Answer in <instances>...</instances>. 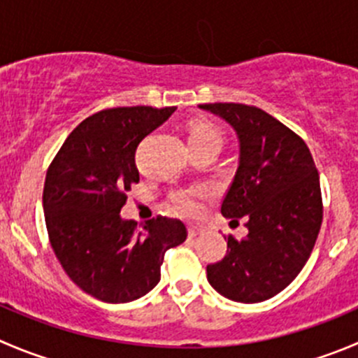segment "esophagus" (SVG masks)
<instances>
[{
	"label": "esophagus",
	"mask_w": 358,
	"mask_h": 358,
	"mask_svg": "<svg viewBox=\"0 0 358 358\" xmlns=\"http://www.w3.org/2000/svg\"><path fill=\"white\" fill-rule=\"evenodd\" d=\"M199 232H203V229L197 227V225H189V238H194V236H197Z\"/></svg>",
	"instance_id": "obj_1"
}]
</instances>
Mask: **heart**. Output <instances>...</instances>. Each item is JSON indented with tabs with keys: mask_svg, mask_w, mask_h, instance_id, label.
I'll list each match as a JSON object with an SVG mask.
<instances>
[{
	"mask_svg": "<svg viewBox=\"0 0 358 358\" xmlns=\"http://www.w3.org/2000/svg\"><path fill=\"white\" fill-rule=\"evenodd\" d=\"M187 143H189L190 152L199 150V148H211L218 150L224 143V134L220 127L208 119H194L187 124ZM201 192L199 190H182V192L173 194L171 206L173 210L182 215H197L201 210L199 203Z\"/></svg>",
	"mask_w": 358,
	"mask_h": 358,
	"instance_id": "1",
	"label": "heart"
}]
</instances>
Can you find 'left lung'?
<instances>
[{
	"instance_id": "left-lung-1",
	"label": "left lung",
	"mask_w": 358,
	"mask_h": 358,
	"mask_svg": "<svg viewBox=\"0 0 358 358\" xmlns=\"http://www.w3.org/2000/svg\"><path fill=\"white\" fill-rule=\"evenodd\" d=\"M239 138V166L220 211L245 220L248 234L227 236L224 259L208 264V282L238 303L271 299L310 259L324 218L320 176L299 134L257 106L208 103Z\"/></svg>"
}]
</instances>
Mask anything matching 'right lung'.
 Listing matches in <instances>:
<instances>
[{
  "label": "right lung",
  "mask_w": 358,
  "mask_h": 358,
  "mask_svg": "<svg viewBox=\"0 0 358 358\" xmlns=\"http://www.w3.org/2000/svg\"><path fill=\"white\" fill-rule=\"evenodd\" d=\"M175 106H119L87 117L52 159L43 187L48 239L66 275L105 303H129L161 280L164 253L185 241L176 218H152L143 229L120 218L133 183L134 152Z\"/></svg>",
  "instance_id": "obj_1"
}]
</instances>
